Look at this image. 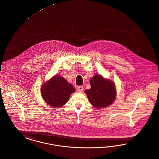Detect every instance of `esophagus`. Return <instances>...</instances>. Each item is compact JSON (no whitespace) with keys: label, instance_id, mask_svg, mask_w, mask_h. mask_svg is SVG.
I'll return each instance as SVG.
<instances>
[{"label":"esophagus","instance_id":"obj_1","mask_svg":"<svg viewBox=\"0 0 159 159\" xmlns=\"http://www.w3.org/2000/svg\"><path fill=\"white\" fill-rule=\"evenodd\" d=\"M83 91H84V88H83V86H78V88H77V91H78L79 93H82Z\"/></svg>","mask_w":159,"mask_h":159}]
</instances>
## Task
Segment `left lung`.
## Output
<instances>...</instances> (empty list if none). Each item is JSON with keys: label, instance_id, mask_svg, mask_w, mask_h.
Masks as SVG:
<instances>
[{"label": "left lung", "instance_id": "left-lung-1", "mask_svg": "<svg viewBox=\"0 0 159 159\" xmlns=\"http://www.w3.org/2000/svg\"><path fill=\"white\" fill-rule=\"evenodd\" d=\"M91 88L86 89V94L89 103L96 109L104 108L114 102L116 96V87L110 79L103 77L102 75H93L89 81Z\"/></svg>", "mask_w": 159, "mask_h": 159}]
</instances>
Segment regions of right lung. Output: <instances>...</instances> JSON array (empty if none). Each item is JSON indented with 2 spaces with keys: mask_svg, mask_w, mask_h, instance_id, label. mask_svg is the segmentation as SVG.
Instances as JSON below:
<instances>
[{
  "mask_svg": "<svg viewBox=\"0 0 159 159\" xmlns=\"http://www.w3.org/2000/svg\"><path fill=\"white\" fill-rule=\"evenodd\" d=\"M75 92L74 86L59 75H55L42 84L41 94L45 103L51 107H61L67 103L71 93Z\"/></svg>",
  "mask_w": 159,
  "mask_h": 159,
  "instance_id": "add662e5",
  "label": "right lung"
}]
</instances>
